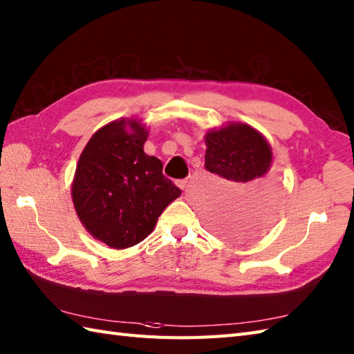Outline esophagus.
<instances>
[{"label":"esophagus","instance_id":"esophagus-1","mask_svg":"<svg viewBox=\"0 0 354 354\" xmlns=\"http://www.w3.org/2000/svg\"><path fill=\"white\" fill-rule=\"evenodd\" d=\"M178 185L181 187L183 190H185L187 185H189V179H181V181H178Z\"/></svg>","mask_w":354,"mask_h":354}]
</instances>
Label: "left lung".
I'll return each mask as SVG.
<instances>
[{
  "instance_id": "obj_1",
  "label": "left lung",
  "mask_w": 354,
  "mask_h": 354,
  "mask_svg": "<svg viewBox=\"0 0 354 354\" xmlns=\"http://www.w3.org/2000/svg\"><path fill=\"white\" fill-rule=\"evenodd\" d=\"M205 169L228 181L212 216L213 230L227 239L257 236L272 221L280 181L269 175L272 150L250 124L230 123L205 135Z\"/></svg>"
}]
</instances>
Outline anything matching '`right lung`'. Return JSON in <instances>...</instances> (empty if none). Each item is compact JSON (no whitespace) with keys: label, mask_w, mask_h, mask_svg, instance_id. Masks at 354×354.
Masks as SVG:
<instances>
[{"label":"right lung","mask_w":354,"mask_h":354,"mask_svg":"<svg viewBox=\"0 0 354 354\" xmlns=\"http://www.w3.org/2000/svg\"><path fill=\"white\" fill-rule=\"evenodd\" d=\"M147 131L133 118L100 127L79 158L73 202L89 234L114 250L142 242L181 190L145 153Z\"/></svg>","instance_id":"1"}]
</instances>
